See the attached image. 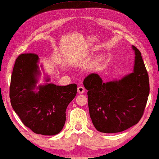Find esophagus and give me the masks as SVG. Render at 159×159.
Returning a JSON list of instances; mask_svg holds the SVG:
<instances>
[{
	"mask_svg": "<svg viewBox=\"0 0 159 159\" xmlns=\"http://www.w3.org/2000/svg\"><path fill=\"white\" fill-rule=\"evenodd\" d=\"M77 92L80 93V94H82V93H83L84 92V87L82 86H79L77 88Z\"/></svg>",
	"mask_w": 159,
	"mask_h": 159,
	"instance_id": "1",
	"label": "esophagus"
}]
</instances>
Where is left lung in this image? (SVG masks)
I'll return each instance as SVG.
<instances>
[{
    "instance_id": "obj_1",
    "label": "left lung",
    "mask_w": 159,
    "mask_h": 159,
    "mask_svg": "<svg viewBox=\"0 0 159 159\" xmlns=\"http://www.w3.org/2000/svg\"><path fill=\"white\" fill-rule=\"evenodd\" d=\"M135 53L133 72L121 80L103 82L97 74L84 80L88 90V107L93 124L98 131L116 133L129 129L142 118L149 95L148 74L141 53Z\"/></svg>"
}]
</instances>
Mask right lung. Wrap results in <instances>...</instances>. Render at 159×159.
I'll return each mask as SVG.
<instances>
[{
    "instance_id": "right-lung-1",
    "label": "right lung",
    "mask_w": 159,
    "mask_h": 159,
    "mask_svg": "<svg viewBox=\"0 0 159 159\" xmlns=\"http://www.w3.org/2000/svg\"><path fill=\"white\" fill-rule=\"evenodd\" d=\"M38 63L34 53L21 54L16 58L11 78V104L24 125L34 133L55 135L64 127L66 108L76 96L77 86L47 83L36 88ZM35 88L38 92L34 91Z\"/></svg>"
}]
</instances>
